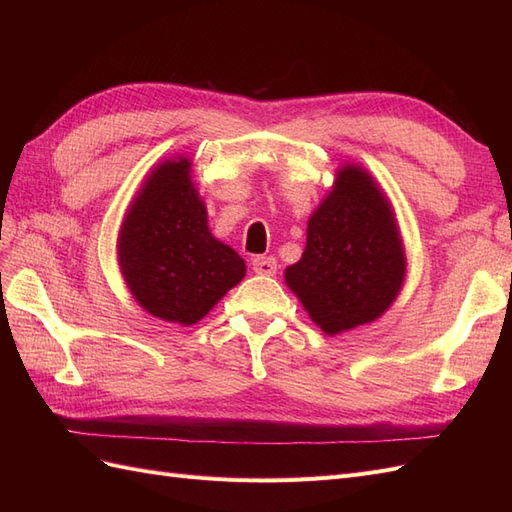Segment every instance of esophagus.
<instances>
[{
	"label": "esophagus",
	"instance_id": "obj_1",
	"mask_svg": "<svg viewBox=\"0 0 512 512\" xmlns=\"http://www.w3.org/2000/svg\"><path fill=\"white\" fill-rule=\"evenodd\" d=\"M252 269L258 275H275L277 262L271 256H256V258H252Z\"/></svg>",
	"mask_w": 512,
	"mask_h": 512
}]
</instances>
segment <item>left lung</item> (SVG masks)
<instances>
[{
    "label": "left lung",
    "mask_w": 512,
    "mask_h": 512,
    "mask_svg": "<svg viewBox=\"0 0 512 512\" xmlns=\"http://www.w3.org/2000/svg\"><path fill=\"white\" fill-rule=\"evenodd\" d=\"M284 277L329 335L374 322L391 307L406 277L404 241L389 198L365 168L337 170L307 222L305 252Z\"/></svg>",
    "instance_id": "left-lung-1"
}]
</instances>
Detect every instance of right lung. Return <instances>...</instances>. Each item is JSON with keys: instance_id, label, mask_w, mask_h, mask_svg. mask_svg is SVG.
<instances>
[{"instance_id": "add662e5", "label": "right lung", "mask_w": 512, "mask_h": 512, "mask_svg": "<svg viewBox=\"0 0 512 512\" xmlns=\"http://www.w3.org/2000/svg\"><path fill=\"white\" fill-rule=\"evenodd\" d=\"M117 256L136 303L183 327L205 318L245 275L243 258L211 235L192 162L183 156L145 179L123 218Z\"/></svg>"}]
</instances>
